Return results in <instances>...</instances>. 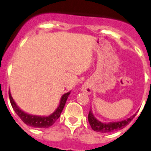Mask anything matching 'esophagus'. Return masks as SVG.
<instances>
[{
  "mask_svg": "<svg viewBox=\"0 0 151 151\" xmlns=\"http://www.w3.org/2000/svg\"><path fill=\"white\" fill-rule=\"evenodd\" d=\"M82 91H83V92L86 93V94H90L91 91V87H90L89 85H88V84H84L82 87Z\"/></svg>",
  "mask_w": 151,
  "mask_h": 151,
  "instance_id": "34e87169",
  "label": "esophagus"
}]
</instances>
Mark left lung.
Here are the masks:
<instances>
[{
	"instance_id": "obj_1",
	"label": "left lung",
	"mask_w": 151,
	"mask_h": 151,
	"mask_svg": "<svg viewBox=\"0 0 151 151\" xmlns=\"http://www.w3.org/2000/svg\"><path fill=\"white\" fill-rule=\"evenodd\" d=\"M136 115V114H135L130 118H127L126 120L122 121V122H112H112L111 123H101V122L97 120L96 118L94 117L92 112L90 110L88 112V120L93 130L96 131V132H100V133H110V132H113V131L122 129L126 126H127L130 123L131 121L134 118Z\"/></svg>"
}]
</instances>
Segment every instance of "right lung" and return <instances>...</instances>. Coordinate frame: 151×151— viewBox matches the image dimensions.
<instances>
[{
	"mask_svg": "<svg viewBox=\"0 0 151 151\" xmlns=\"http://www.w3.org/2000/svg\"><path fill=\"white\" fill-rule=\"evenodd\" d=\"M69 95H70V91L64 94L61 98L60 106H59L58 108L56 109V110L55 111L53 114L49 115V116L45 117L32 115L23 112L22 109L18 108V106L16 105L15 101H13L12 96H11L10 92H9V98L12 108H13L15 112H16L17 115L19 116V118L22 119V121L24 123L26 124L28 126L33 127L48 128L49 127L52 126V125L55 123V122L60 118L62 111H63V108H64L65 104L66 101H67L68 97Z\"/></svg>",
	"mask_w": 151,
	"mask_h": 151,
	"instance_id": "right-lung-1",
	"label": "right lung"
}]
</instances>
